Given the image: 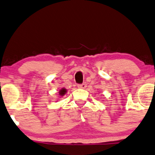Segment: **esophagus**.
I'll list each match as a JSON object with an SVG mask.
<instances>
[{
    "mask_svg": "<svg viewBox=\"0 0 155 155\" xmlns=\"http://www.w3.org/2000/svg\"><path fill=\"white\" fill-rule=\"evenodd\" d=\"M86 87H87V84H85V83L79 84V85H78V87L80 89H85Z\"/></svg>",
    "mask_w": 155,
    "mask_h": 155,
    "instance_id": "esophagus-1",
    "label": "esophagus"
}]
</instances>
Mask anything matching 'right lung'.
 Masks as SVG:
<instances>
[{
	"label": "right lung",
	"instance_id": "add662e5",
	"mask_svg": "<svg viewBox=\"0 0 155 155\" xmlns=\"http://www.w3.org/2000/svg\"><path fill=\"white\" fill-rule=\"evenodd\" d=\"M67 93V90L65 88H62L60 91V92H59V93H60V95H64L65 93Z\"/></svg>",
	"mask_w": 155,
	"mask_h": 155
}]
</instances>
